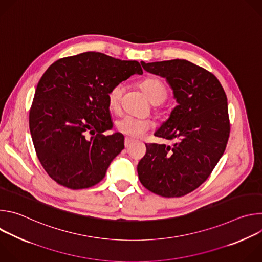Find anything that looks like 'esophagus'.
I'll list each match as a JSON object with an SVG mask.
<instances>
[{"label": "esophagus", "mask_w": 262, "mask_h": 262, "mask_svg": "<svg viewBox=\"0 0 262 262\" xmlns=\"http://www.w3.org/2000/svg\"><path fill=\"white\" fill-rule=\"evenodd\" d=\"M134 142H135V140H133V139H130V138H125V140H124V146H125V148L129 147Z\"/></svg>", "instance_id": "obj_1"}]
</instances>
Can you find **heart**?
Segmentation results:
<instances>
[{
  "instance_id": "obj_1",
  "label": "heart",
  "mask_w": 262,
  "mask_h": 262,
  "mask_svg": "<svg viewBox=\"0 0 262 262\" xmlns=\"http://www.w3.org/2000/svg\"><path fill=\"white\" fill-rule=\"evenodd\" d=\"M141 88L152 103L162 102L167 95V88L163 81L157 77H149L141 83ZM124 92V85L118 83L107 92V104L110 110L118 111ZM117 129L132 138L142 137L154 127V122L149 119H140L133 116H123L116 122Z\"/></svg>"
}]
</instances>
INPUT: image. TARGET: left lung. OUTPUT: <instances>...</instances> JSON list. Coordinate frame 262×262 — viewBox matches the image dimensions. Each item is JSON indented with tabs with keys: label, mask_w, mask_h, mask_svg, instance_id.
I'll return each instance as SVG.
<instances>
[{
	"label": "left lung",
	"mask_w": 262,
	"mask_h": 262,
	"mask_svg": "<svg viewBox=\"0 0 262 262\" xmlns=\"http://www.w3.org/2000/svg\"><path fill=\"white\" fill-rule=\"evenodd\" d=\"M141 64L166 79L177 105L155 133L175 140L173 146L146 144L137 167L139 179L157 195L181 197L208 178L225 151L230 133L227 96L211 72L190 61Z\"/></svg>",
	"instance_id": "8db88e82"
}]
</instances>
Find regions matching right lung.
Segmentation results:
<instances>
[{
	"mask_svg": "<svg viewBox=\"0 0 262 262\" xmlns=\"http://www.w3.org/2000/svg\"><path fill=\"white\" fill-rule=\"evenodd\" d=\"M137 61L87 52L53 63L37 85L29 124L35 151L57 183L71 190L90 188L124 148L113 128L107 92L133 74Z\"/></svg>",
	"mask_w": 262,
	"mask_h": 262,
	"instance_id": "1",
	"label": "right lung"
}]
</instances>
